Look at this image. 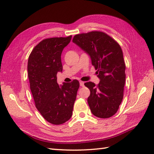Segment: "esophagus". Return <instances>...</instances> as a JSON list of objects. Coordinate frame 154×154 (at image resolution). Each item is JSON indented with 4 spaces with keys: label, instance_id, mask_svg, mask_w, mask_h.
Instances as JSON below:
<instances>
[{
    "label": "esophagus",
    "instance_id": "obj_1",
    "mask_svg": "<svg viewBox=\"0 0 154 154\" xmlns=\"http://www.w3.org/2000/svg\"><path fill=\"white\" fill-rule=\"evenodd\" d=\"M84 83H85V82H83V81H79V84H80V86L81 87H83L84 86Z\"/></svg>",
    "mask_w": 154,
    "mask_h": 154
}]
</instances>
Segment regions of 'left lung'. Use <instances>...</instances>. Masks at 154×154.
I'll list each match as a JSON object with an SVG mask.
<instances>
[{
    "mask_svg": "<svg viewBox=\"0 0 154 154\" xmlns=\"http://www.w3.org/2000/svg\"><path fill=\"white\" fill-rule=\"evenodd\" d=\"M73 42L89 55L100 79L97 85L85 83L91 92L87 102L91 112L100 119L110 118L117 112L124 95L126 65L122 49L101 32L75 35Z\"/></svg>",
    "mask_w": 154,
    "mask_h": 154,
    "instance_id": "1",
    "label": "left lung"
}]
</instances>
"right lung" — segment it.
I'll return each mask as SVG.
<instances>
[{
  "instance_id": "obj_1",
  "label": "right lung",
  "mask_w": 154,
  "mask_h": 154,
  "mask_svg": "<svg viewBox=\"0 0 154 154\" xmlns=\"http://www.w3.org/2000/svg\"><path fill=\"white\" fill-rule=\"evenodd\" d=\"M72 36L51 38L40 42L29 56L28 75L35 107L48 122L55 125L71 119L77 93V80L59 85L57 73L62 72L61 55Z\"/></svg>"
}]
</instances>
